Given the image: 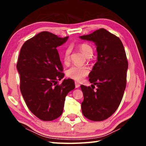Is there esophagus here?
Segmentation results:
<instances>
[{
  "label": "esophagus",
  "instance_id": "esophagus-1",
  "mask_svg": "<svg viewBox=\"0 0 146 146\" xmlns=\"http://www.w3.org/2000/svg\"><path fill=\"white\" fill-rule=\"evenodd\" d=\"M80 86V85L78 83H77V82H75V87L76 88H79Z\"/></svg>",
  "mask_w": 146,
  "mask_h": 146
}]
</instances>
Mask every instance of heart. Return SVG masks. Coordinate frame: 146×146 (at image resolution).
I'll return each mask as SVG.
<instances>
[{
    "label": "heart",
    "instance_id": "obj_1",
    "mask_svg": "<svg viewBox=\"0 0 146 146\" xmlns=\"http://www.w3.org/2000/svg\"><path fill=\"white\" fill-rule=\"evenodd\" d=\"M78 48L80 49L83 54L86 57H90L94 52V49L90 44L86 42H83L78 46ZM70 54H71V48H67L65 49L63 53V60L64 63H68L70 60ZM89 73V69L88 67L83 66L79 67L77 66H72L68 68L66 71V75L68 77L76 81H80L85 76H87Z\"/></svg>",
    "mask_w": 146,
    "mask_h": 146
}]
</instances>
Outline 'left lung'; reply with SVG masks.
<instances>
[{
    "label": "left lung",
    "instance_id": "1",
    "mask_svg": "<svg viewBox=\"0 0 146 146\" xmlns=\"http://www.w3.org/2000/svg\"><path fill=\"white\" fill-rule=\"evenodd\" d=\"M80 38L94 42L98 54L97 62L88 75L94 88L81 85L84 97L82 113L89 120L102 121L112 115L122 101L128 68L126 53L119 38L105 29Z\"/></svg>",
    "mask_w": 146,
    "mask_h": 146
}]
</instances>
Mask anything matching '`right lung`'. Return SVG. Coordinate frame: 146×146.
Masks as SVG:
<instances>
[{
    "instance_id": "right-lung-1",
    "label": "right lung",
    "mask_w": 146,
    "mask_h": 146,
    "mask_svg": "<svg viewBox=\"0 0 146 146\" xmlns=\"http://www.w3.org/2000/svg\"><path fill=\"white\" fill-rule=\"evenodd\" d=\"M68 38L43 31L27 40L21 49L17 68L21 94L29 110L43 121L61 115L66 96L75 87L72 79L58 83L64 74L56 48Z\"/></svg>"
}]
</instances>
